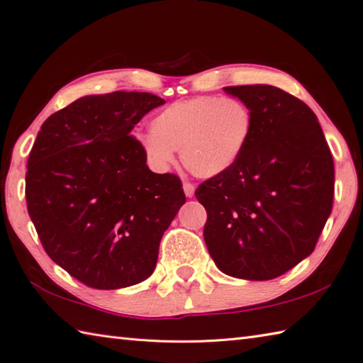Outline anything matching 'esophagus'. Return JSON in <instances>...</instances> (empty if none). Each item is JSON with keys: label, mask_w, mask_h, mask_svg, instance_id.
<instances>
[{"label": "esophagus", "mask_w": 363, "mask_h": 363, "mask_svg": "<svg viewBox=\"0 0 363 363\" xmlns=\"http://www.w3.org/2000/svg\"><path fill=\"white\" fill-rule=\"evenodd\" d=\"M183 191H184V194H186V197H192V196H194L196 188H194V184H192V183L184 182L183 183Z\"/></svg>", "instance_id": "34e87169"}]
</instances>
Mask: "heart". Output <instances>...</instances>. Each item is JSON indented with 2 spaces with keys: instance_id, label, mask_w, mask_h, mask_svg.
<instances>
[{
  "instance_id": "1",
  "label": "heart",
  "mask_w": 363,
  "mask_h": 363,
  "mask_svg": "<svg viewBox=\"0 0 363 363\" xmlns=\"http://www.w3.org/2000/svg\"><path fill=\"white\" fill-rule=\"evenodd\" d=\"M253 132V111L231 96H196L158 111L152 130L138 136L149 163L166 171L180 150L184 167L196 177L220 175L244 154Z\"/></svg>"
}]
</instances>
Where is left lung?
<instances>
[{"instance_id":"1","label":"left lung","mask_w":363,"mask_h":363,"mask_svg":"<svg viewBox=\"0 0 363 363\" xmlns=\"http://www.w3.org/2000/svg\"><path fill=\"white\" fill-rule=\"evenodd\" d=\"M253 111V132L228 171L199 184L205 244L220 272L281 277L317 245L334 200V161L313 111L272 85L225 86Z\"/></svg>"}]
</instances>
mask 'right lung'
Masks as SVG:
<instances>
[{
  "mask_svg": "<svg viewBox=\"0 0 363 363\" xmlns=\"http://www.w3.org/2000/svg\"><path fill=\"white\" fill-rule=\"evenodd\" d=\"M164 99L85 96L48 118L28 158L26 203L45 252L93 289L138 284L186 202L175 174H154L135 124Z\"/></svg>",
  "mask_w": 363,
  "mask_h": 363,
  "instance_id": "right-lung-1",
  "label": "right lung"
}]
</instances>
